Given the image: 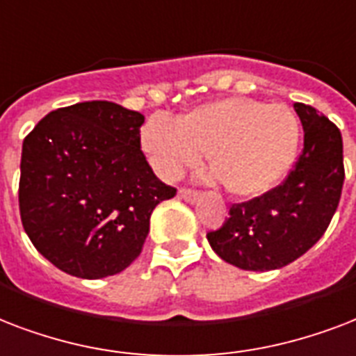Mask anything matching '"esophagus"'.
<instances>
[{
	"label": "esophagus",
	"mask_w": 356,
	"mask_h": 356,
	"mask_svg": "<svg viewBox=\"0 0 356 356\" xmlns=\"http://www.w3.org/2000/svg\"><path fill=\"white\" fill-rule=\"evenodd\" d=\"M178 197L184 198L186 202H197L198 197H200V193L193 191V189H187V187H184V189H180V193H178Z\"/></svg>",
	"instance_id": "1"
}]
</instances>
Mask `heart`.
I'll return each instance as SVG.
<instances>
[{"label":"heart","mask_w":356,"mask_h":356,"mask_svg":"<svg viewBox=\"0 0 356 356\" xmlns=\"http://www.w3.org/2000/svg\"><path fill=\"white\" fill-rule=\"evenodd\" d=\"M299 143L290 107L252 98L204 104L178 120L156 115L140 129V148L159 178L178 180L209 154L213 178L241 198L273 191L296 163Z\"/></svg>","instance_id":"heart-1"}]
</instances>
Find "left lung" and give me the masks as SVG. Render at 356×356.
<instances>
[{
	"instance_id": "1",
	"label": "left lung",
	"mask_w": 356,
	"mask_h": 356,
	"mask_svg": "<svg viewBox=\"0 0 356 356\" xmlns=\"http://www.w3.org/2000/svg\"><path fill=\"white\" fill-rule=\"evenodd\" d=\"M305 129V147L288 178L249 202L232 204L219 230L208 232L211 249L245 271L288 266L323 236L343 186L340 129L312 106L293 104Z\"/></svg>"
}]
</instances>
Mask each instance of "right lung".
<instances>
[{
    "instance_id": "right-lung-1",
    "label": "right lung",
    "mask_w": 356,
    "mask_h": 356,
    "mask_svg": "<svg viewBox=\"0 0 356 356\" xmlns=\"http://www.w3.org/2000/svg\"><path fill=\"white\" fill-rule=\"evenodd\" d=\"M145 117L106 100L48 113L24 139L20 217L60 271L104 278L140 254L150 216L176 195L140 152Z\"/></svg>"
}]
</instances>
